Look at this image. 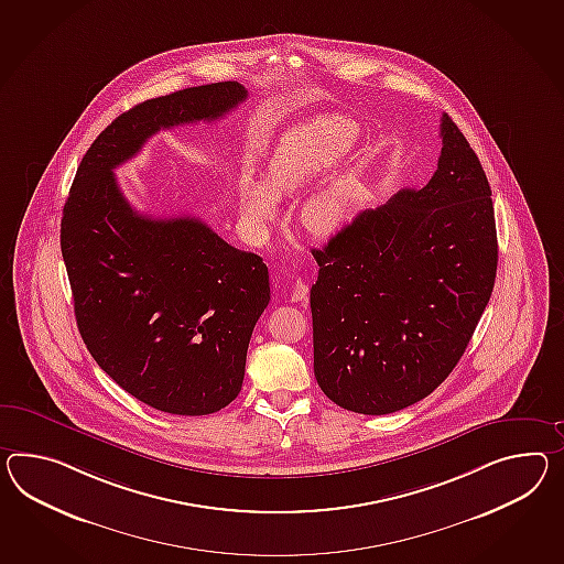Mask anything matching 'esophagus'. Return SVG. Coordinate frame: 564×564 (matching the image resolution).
Here are the masks:
<instances>
[{"mask_svg": "<svg viewBox=\"0 0 564 564\" xmlns=\"http://www.w3.org/2000/svg\"><path fill=\"white\" fill-rule=\"evenodd\" d=\"M307 300V285L303 283L302 279H297L293 283V291H291V302H305Z\"/></svg>", "mask_w": 564, "mask_h": 564, "instance_id": "34e87169", "label": "esophagus"}]
</instances>
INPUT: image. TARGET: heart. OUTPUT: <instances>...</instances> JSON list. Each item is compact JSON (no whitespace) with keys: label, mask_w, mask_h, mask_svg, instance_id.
<instances>
[{"label":"heart","mask_w":564,"mask_h":564,"mask_svg":"<svg viewBox=\"0 0 564 564\" xmlns=\"http://www.w3.org/2000/svg\"><path fill=\"white\" fill-rule=\"evenodd\" d=\"M358 126L343 116H319L300 124L279 142L262 183L247 180L240 189V212L248 232L262 238L275 221L276 197L300 192L328 173L357 147ZM369 193V183L358 169H344L319 183L303 197L300 224L314 236L340 232Z\"/></svg>","instance_id":"heart-1"}]
</instances>
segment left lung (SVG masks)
I'll list each match as a JSON object with an SVG mask.
<instances>
[{
    "mask_svg": "<svg viewBox=\"0 0 564 564\" xmlns=\"http://www.w3.org/2000/svg\"><path fill=\"white\" fill-rule=\"evenodd\" d=\"M438 169L314 248V372L348 412L427 398L465 355L497 273L491 187L458 126L440 122Z\"/></svg>",
    "mask_w": 564,
    "mask_h": 564,
    "instance_id": "8db88e82",
    "label": "left lung"
}]
</instances>
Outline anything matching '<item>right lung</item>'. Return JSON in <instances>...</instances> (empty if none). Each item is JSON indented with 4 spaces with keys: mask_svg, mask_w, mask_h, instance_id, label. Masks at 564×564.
Here are the masks:
<instances>
[{
    "mask_svg": "<svg viewBox=\"0 0 564 564\" xmlns=\"http://www.w3.org/2000/svg\"><path fill=\"white\" fill-rule=\"evenodd\" d=\"M247 97L240 83H212L124 111L85 152L63 207L61 250L83 343L159 412L207 415L240 393L248 343L271 300L269 271L197 218L140 214L113 169L159 130L220 120Z\"/></svg>",
    "mask_w": 564,
    "mask_h": 564,
    "instance_id": "1",
    "label": "right lung"
}]
</instances>
